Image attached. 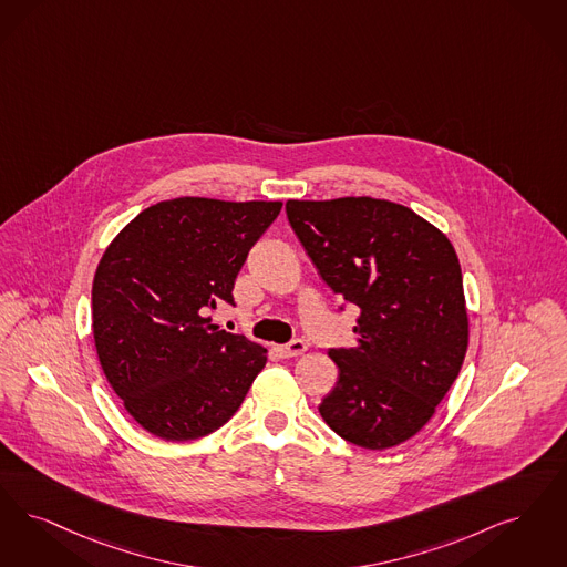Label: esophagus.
<instances>
[{
	"instance_id": "obj_1",
	"label": "esophagus",
	"mask_w": 567,
	"mask_h": 567,
	"mask_svg": "<svg viewBox=\"0 0 567 567\" xmlns=\"http://www.w3.org/2000/svg\"><path fill=\"white\" fill-rule=\"evenodd\" d=\"M306 341L303 340H293L291 343H285V346H276V352L282 357V359H293V357H299V354H303L306 352Z\"/></svg>"
}]
</instances>
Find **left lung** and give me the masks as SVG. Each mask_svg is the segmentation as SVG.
Listing matches in <instances>:
<instances>
[{
	"label": "left lung",
	"instance_id": "8db88e82",
	"mask_svg": "<svg viewBox=\"0 0 567 567\" xmlns=\"http://www.w3.org/2000/svg\"><path fill=\"white\" fill-rule=\"evenodd\" d=\"M287 215L324 282L359 306L357 346L318 411L341 439L388 450L422 431L468 348L460 259L450 238L403 204L346 196L287 200Z\"/></svg>",
	"mask_w": 567,
	"mask_h": 567
}]
</instances>
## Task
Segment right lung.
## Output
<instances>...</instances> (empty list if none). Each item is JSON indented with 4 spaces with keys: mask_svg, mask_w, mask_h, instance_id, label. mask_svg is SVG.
Listing matches in <instances>:
<instances>
[{
    "mask_svg": "<svg viewBox=\"0 0 567 567\" xmlns=\"http://www.w3.org/2000/svg\"><path fill=\"white\" fill-rule=\"evenodd\" d=\"M280 200L200 196L141 210L103 252L92 280L99 363L141 429L192 441L243 405L266 367L261 343L219 331L204 317L234 303V282Z\"/></svg>",
    "mask_w": 567,
    "mask_h": 567,
    "instance_id": "obj_1",
    "label": "right lung"
}]
</instances>
